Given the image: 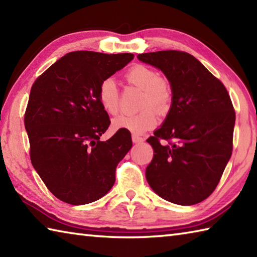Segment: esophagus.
Listing matches in <instances>:
<instances>
[{
	"label": "esophagus",
	"instance_id": "esophagus-1",
	"mask_svg": "<svg viewBox=\"0 0 257 257\" xmlns=\"http://www.w3.org/2000/svg\"><path fill=\"white\" fill-rule=\"evenodd\" d=\"M133 142H134L135 144L143 143V142H144V138L139 137V136H137V135H133Z\"/></svg>",
	"mask_w": 257,
	"mask_h": 257
}]
</instances>
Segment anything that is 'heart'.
I'll use <instances>...</instances> for the list:
<instances>
[{
  "instance_id": "1",
  "label": "heart",
  "mask_w": 257,
  "mask_h": 257,
  "mask_svg": "<svg viewBox=\"0 0 257 257\" xmlns=\"http://www.w3.org/2000/svg\"><path fill=\"white\" fill-rule=\"evenodd\" d=\"M127 81L144 90V97L137 114H120L112 120L114 129H123L134 134H144L156 127L158 121L156 109L159 113H165L172 101V90L166 79L153 68L137 64L128 70L125 74ZM98 100L105 112L115 114L119 111V89L113 78H107L100 83L98 90ZM155 109L154 110L153 109Z\"/></svg>"
}]
</instances>
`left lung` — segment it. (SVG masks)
Instances as JSON below:
<instances>
[{
    "mask_svg": "<svg viewBox=\"0 0 257 257\" xmlns=\"http://www.w3.org/2000/svg\"><path fill=\"white\" fill-rule=\"evenodd\" d=\"M137 58L162 70L173 92L163 125L147 139L154 157L146 178L170 203L198 204L214 192L232 156V100L225 85L187 52L167 50Z\"/></svg>",
    "mask_w": 257,
    "mask_h": 257,
    "instance_id": "left-lung-1",
    "label": "left lung"
}]
</instances>
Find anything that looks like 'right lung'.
<instances>
[{
	"label": "right lung",
	"instance_id": "obj_1",
	"mask_svg": "<svg viewBox=\"0 0 257 257\" xmlns=\"http://www.w3.org/2000/svg\"><path fill=\"white\" fill-rule=\"evenodd\" d=\"M133 59V53L70 52L32 85L24 114L30 158L48 189L64 203L84 205L101 198L132 149L128 130L119 129L100 142L110 119L98 90Z\"/></svg>",
	"mask_w": 257,
	"mask_h": 257
}]
</instances>
